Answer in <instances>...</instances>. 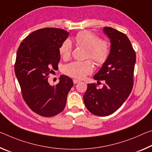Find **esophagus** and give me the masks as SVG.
<instances>
[{
	"label": "esophagus",
	"instance_id": "esophagus-1",
	"mask_svg": "<svg viewBox=\"0 0 152 152\" xmlns=\"http://www.w3.org/2000/svg\"><path fill=\"white\" fill-rule=\"evenodd\" d=\"M79 82H80V80H76V79H74V80H73V83H74V84H76V83H79Z\"/></svg>",
	"mask_w": 152,
	"mask_h": 152
}]
</instances>
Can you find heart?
I'll list each match as a JSON object with an SVG mask.
<instances>
[{
  "instance_id": "heart-1",
  "label": "heart",
  "mask_w": 152,
  "mask_h": 152,
  "mask_svg": "<svg viewBox=\"0 0 152 152\" xmlns=\"http://www.w3.org/2000/svg\"><path fill=\"white\" fill-rule=\"evenodd\" d=\"M75 42L80 47L87 49L86 57H89L98 66H102L107 61L110 55V45L105 40H101L98 36L88 31H82L76 34ZM72 46L70 40H66L59 48V53L64 59H68L71 55ZM93 66L91 61H74L66 65L64 72L73 78L82 79L91 74Z\"/></svg>"
}]
</instances>
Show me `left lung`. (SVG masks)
Listing matches in <instances>:
<instances>
[{
	"instance_id": "left-lung-1",
	"label": "left lung",
	"mask_w": 152,
	"mask_h": 152,
	"mask_svg": "<svg viewBox=\"0 0 152 152\" xmlns=\"http://www.w3.org/2000/svg\"><path fill=\"white\" fill-rule=\"evenodd\" d=\"M103 30L110 39V53L93 78L104 84L101 88L96 84H88L83 96L87 110L99 116L113 114L128 98L133 86L136 62L135 52L126 34L110 27Z\"/></svg>"
}]
</instances>
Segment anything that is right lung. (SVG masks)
Listing matches in <instances>:
<instances>
[{
	"label": "right lung",
	"mask_w": 152,
	"mask_h": 152,
	"mask_svg": "<svg viewBox=\"0 0 152 152\" xmlns=\"http://www.w3.org/2000/svg\"><path fill=\"white\" fill-rule=\"evenodd\" d=\"M69 32L59 28L36 30L22 42L17 52L15 73L24 101L37 114L51 117L64 110L67 94L73 86L69 77L60 76L59 82L51 86L49 75L58 68L59 48Z\"/></svg>",
	"instance_id": "right-lung-1"
}]
</instances>
